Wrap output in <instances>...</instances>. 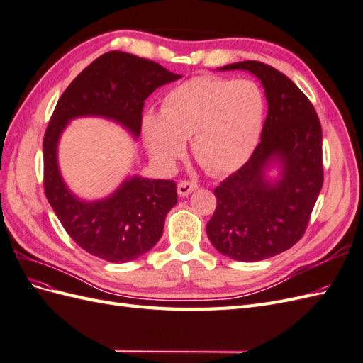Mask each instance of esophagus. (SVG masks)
I'll return each instance as SVG.
<instances>
[{"label":"esophagus","mask_w":363,"mask_h":363,"mask_svg":"<svg viewBox=\"0 0 363 363\" xmlns=\"http://www.w3.org/2000/svg\"><path fill=\"white\" fill-rule=\"evenodd\" d=\"M198 189V184L194 182V181H181L179 184H178V194L181 198H185V196H189V194L191 193V191H194Z\"/></svg>","instance_id":"obj_1"}]
</instances>
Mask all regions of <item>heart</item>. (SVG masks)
Returning a JSON list of instances; mask_svg holds the SVG:
<instances>
[{"label": "heart", "instance_id": "heart-1", "mask_svg": "<svg viewBox=\"0 0 363 363\" xmlns=\"http://www.w3.org/2000/svg\"><path fill=\"white\" fill-rule=\"evenodd\" d=\"M267 113L261 86L252 79L201 75L162 99L161 113H145L143 136L152 160L170 169L191 138V152L211 174L239 170L259 144Z\"/></svg>", "mask_w": 363, "mask_h": 363}]
</instances>
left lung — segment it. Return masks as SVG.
<instances>
[{
    "label": "left lung",
    "mask_w": 363,
    "mask_h": 363,
    "mask_svg": "<svg viewBox=\"0 0 363 363\" xmlns=\"http://www.w3.org/2000/svg\"><path fill=\"white\" fill-rule=\"evenodd\" d=\"M220 70H248L261 79L268 113L252 157L215 189L207 235L224 256L257 262L291 248L305 233L323 184L322 127L311 101L282 72L261 61ZM272 160L283 165L277 183L264 178Z\"/></svg>",
    "instance_id": "8db88e82"
}]
</instances>
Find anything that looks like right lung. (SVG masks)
Wrapping results in <instances>:
<instances>
[{
	"label": "right lung",
	"instance_id": "1",
	"mask_svg": "<svg viewBox=\"0 0 363 363\" xmlns=\"http://www.w3.org/2000/svg\"><path fill=\"white\" fill-rule=\"evenodd\" d=\"M160 64L125 52H107L64 90L43 141L44 191L61 225L87 253L107 262L133 261L162 236L167 213L178 202L174 181L133 176L108 198L84 202L73 196L58 170L60 135L73 118L104 116L141 133L144 101L179 79Z\"/></svg>",
	"mask_w": 363,
	"mask_h": 363
}]
</instances>
